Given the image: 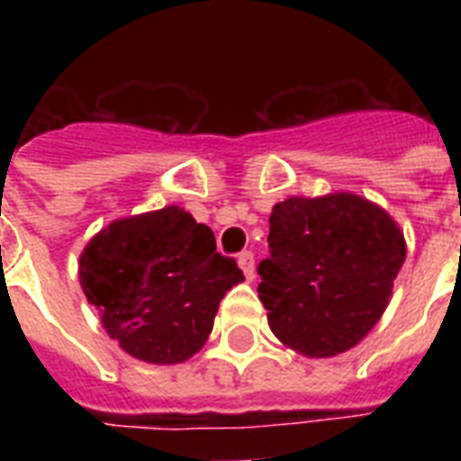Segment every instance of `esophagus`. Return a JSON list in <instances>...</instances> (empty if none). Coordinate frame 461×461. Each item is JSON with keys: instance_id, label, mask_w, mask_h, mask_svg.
Returning <instances> with one entry per match:
<instances>
[{"instance_id": "34e87169", "label": "esophagus", "mask_w": 461, "mask_h": 461, "mask_svg": "<svg viewBox=\"0 0 461 461\" xmlns=\"http://www.w3.org/2000/svg\"><path fill=\"white\" fill-rule=\"evenodd\" d=\"M237 263H239V267H241V270H244L246 280L251 282V280H253V270H256V263H253V253H251V251L239 253Z\"/></svg>"}]
</instances>
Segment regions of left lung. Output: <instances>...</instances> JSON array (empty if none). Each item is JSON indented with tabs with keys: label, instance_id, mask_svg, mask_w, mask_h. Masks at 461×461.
I'll return each mask as SVG.
<instances>
[{
	"label": "left lung",
	"instance_id": "obj_1",
	"mask_svg": "<svg viewBox=\"0 0 461 461\" xmlns=\"http://www.w3.org/2000/svg\"><path fill=\"white\" fill-rule=\"evenodd\" d=\"M267 246L258 296L275 337L303 357H335L361 342L407 256L393 217L354 194L277 203Z\"/></svg>",
	"mask_w": 461,
	"mask_h": 461
}]
</instances>
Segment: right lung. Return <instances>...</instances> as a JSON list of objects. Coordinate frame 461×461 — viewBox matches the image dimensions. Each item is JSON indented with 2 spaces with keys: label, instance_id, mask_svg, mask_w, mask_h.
<instances>
[{
  "label": "right lung",
  "instance_id": "right-lung-1",
  "mask_svg": "<svg viewBox=\"0 0 461 461\" xmlns=\"http://www.w3.org/2000/svg\"><path fill=\"white\" fill-rule=\"evenodd\" d=\"M78 277L107 335L148 364L194 357L222 296L244 282L212 230L179 205L107 224L83 249Z\"/></svg>",
  "mask_w": 461,
  "mask_h": 461
}]
</instances>
